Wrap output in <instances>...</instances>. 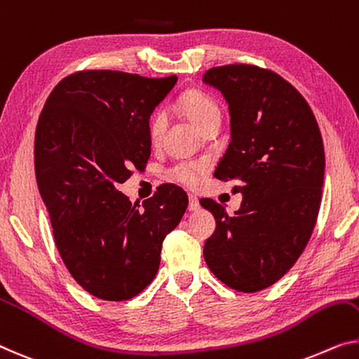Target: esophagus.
Returning a JSON list of instances; mask_svg holds the SVG:
<instances>
[{
    "label": "esophagus",
    "instance_id": "1",
    "mask_svg": "<svg viewBox=\"0 0 359 359\" xmlns=\"http://www.w3.org/2000/svg\"><path fill=\"white\" fill-rule=\"evenodd\" d=\"M200 210V200H198L196 196L190 195L189 196V211H196Z\"/></svg>",
    "mask_w": 359,
    "mask_h": 359
}]
</instances>
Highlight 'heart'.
I'll return each mask as SVG.
<instances>
[{
    "label": "heart",
    "mask_w": 359,
    "mask_h": 359,
    "mask_svg": "<svg viewBox=\"0 0 359 359\" xmlns=\"http://www.w3.org/2000/svg\"><path fill=\"white\" fill-rule=\"evenodd\" d=\"M179 106L184 116L189 119L196 128L203 132L208 126L219 124L221 121V108H219L217 101L212 96L206 95L200 90H187V92L180 96ZM168 126V114L165 111L158 109L149 119L148 132L153 142H158L164 133V128ZM208 170V163L205 161H185L175 164L172 169L169 170V177L179 182V184L190 187L194 189L203 175Z\"/></svg>",
    "instance_id": "1"
}]
</instances>
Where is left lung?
<instances>
[{
	"label": "left lung",
	"mask_w": 359,
	"mask_h": 359,
	"mask_svg": "<svg viewBox=\"0 0 359 359\" xmlns=\"http://www.w3.org/2000/svg\"><path fill=\"white\" fill-rule=\"evenodd\" d=\"M231 112V143L216 179L240 180L238 211L229 216L214 200L200 201L216 217L205 261L233 290L253 293L276 283L309 242L324 184V145L302 93L279 74L253 64L205 72Z\"/></svg>",
	"instance_id": "left-lung-1"
}]
</instances>
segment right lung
I'll use <instances>...</instances> for the list:
<instances>
[{"instance_id": "right-lung-1", "label": "right lung", "mask_w": 359, "mask_h": 359, "mask_svg": "<svg viewBox=\"0 0 359 359\" xmlns=\"http://www.w3.org/2000/svg\"><path fill=\"white\" fill-rule=\"evenodd\" d=\"M177 77L79 71L48 96L35 132V175L61 258L80 287L124 302L151 283L165 235L189 205L161 185L143 210L117 185L151 154L148 122Z\"/></svg>"}]
</instances>
